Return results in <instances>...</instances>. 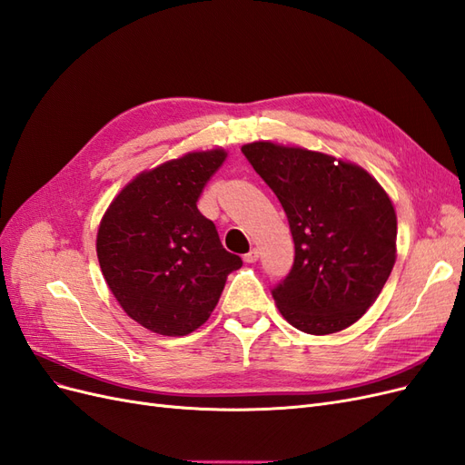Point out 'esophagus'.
Masks as SVG:
<instances>
[{"instance_id": "1", "label": "esophagus", "mask_w": 465, "mask_h": 465, "mask_svg": "<svg viewBox=\"0 0 465 465\" xmlns=\"http://www.w3.org/2000/svg\"><path fill=\"white\" fill-rule=\"evenodd\" d=\"M258 258H260V250L258 248H252L248 254H244V262L246 263H254V262H258Z\"/></svg>"}]
</instances>
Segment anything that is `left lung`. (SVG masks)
I'll return each instance as SVG.
<instances>
[{
	"label": "left lung",
	"mask_w": 465,
	"mask_h": 465,
	"mask_svg": "<svg viewBox=\"0 0 465 465\" xmlns=\"http://www.w3.org/2000/svg\"><path fill=\"white\" fill-rule=\"evenodd\" d=\"M242 153L273 190L294 241V263L273 299L291 326L328 335L378 299L398 258V217L362 166L304 147L252 142Z\"/></svg>",
	"instance_id": "1"
}]
</instances>
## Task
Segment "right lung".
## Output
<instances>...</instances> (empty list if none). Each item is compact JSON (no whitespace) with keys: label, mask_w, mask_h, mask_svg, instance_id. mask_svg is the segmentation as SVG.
Masks as SVG:
<instances>
[{"label":"right lung","mask_w":465,"mask_h":465,"mask_svg":"<svg viewBox=\"0 0 465 465\" xmlns=\"http://www.w3.org/2000/svg\"><path fill=\"white\" fill-rule=\"evenodd\" d=\"M227 154L223 147L190 151L139 173L98 224L96 256L106 285L124 312L153 333L198 330L229 273L242 265L195 205Z\"/></svg>","instance_id":"right-lung-1"}]
</instances>
